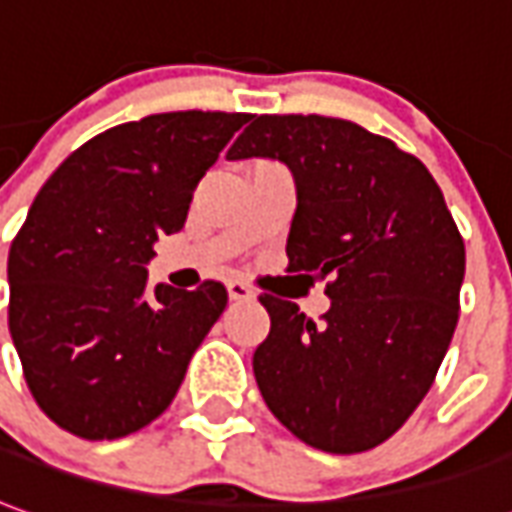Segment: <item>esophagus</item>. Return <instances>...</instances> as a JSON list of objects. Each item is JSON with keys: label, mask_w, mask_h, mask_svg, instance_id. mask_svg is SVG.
<instances>
[{"label": "esophagus", "mask_w": 512, "mask_h": 512, "mask_svg": "<svg viewBox=\"0 0 512 512\" xmlns=\"http://www.w3.org/2000/svg\"><path fill=\"white\" fill-rule=\"evenodd\" d=\"M228 298L231 301H250L253 290H250L248 284H242V281H228Z\"/></svg>", "instance_id": "obj_1"}]
</instances>
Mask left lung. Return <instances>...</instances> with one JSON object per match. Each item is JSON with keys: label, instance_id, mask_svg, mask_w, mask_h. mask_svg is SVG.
I'll return each mask as SVG.
<instances>
[{"label": "left lung", "instance_id": "obj_1", "mask_svg": "<svg viewBox=\"0 0 512 512\" xmlns=\"http://www.w3.org/2000/svg\"><path fill=\"white\" fill-rule=\"evenodd\" d=\"M292 172V273L331 278L329 312L262 295L270 334L253 373L295 438L331 454L379 446L435 382L457 326L465 245L415 155L331 116H256L228 150Z\"/></svg>", "mask_w": 512, "mask_h": 512}]
</instances>
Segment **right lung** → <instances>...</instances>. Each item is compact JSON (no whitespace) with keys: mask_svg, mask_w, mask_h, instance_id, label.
<instances>
[{"mask_svg":"<svg viewBox=\"0 0 512 512\" xmlns=\"http://www.w3.org/2000/svg\"><path fill=\"white\" fill-rule=\"evenodd\" d=\"M245 122L172 111L116 125L33 200L7 256V323L30 393L66 432L125 438L172 404L228 292L220 281L147 292V264Z\"/></svg>","mask_w":512,"mask_h":512,"instance_id":"obj_1","label":"right lung"}]
</instances>
